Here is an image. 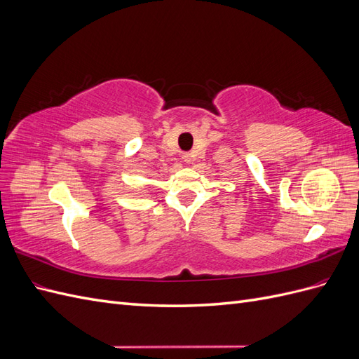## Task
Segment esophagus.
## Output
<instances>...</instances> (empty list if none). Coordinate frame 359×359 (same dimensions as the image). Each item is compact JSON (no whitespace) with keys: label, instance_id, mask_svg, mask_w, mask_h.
Segmentation results:
<instances>
[{"label":"esophagus","instance_id":"obj_1","mask_svg":"<svg viewBox=\"0 0 359 359\" xmlns=\"http://www.w3.org/2000/svg\"><path fill=\"white\" fill-rule=\"evenodd\" d=\"M182 158H184V161H186V163H190V161H191V156H190L189 153L184 154V156H182Z\"/></svg>","mask_w":359,"mask_h":359}]
</instances>
